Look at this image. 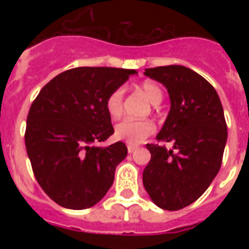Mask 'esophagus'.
<instances>
[{
	"mask_svg": "<svg viewBox=\"0 0 249 249\" xmlns=\"http://www.w3.org/2000/svg\"><path fill=\"white\" fill-rule=\"evenodd\" d=\"M137 150V146H133V144H128V152L129 154H132Z\"/></svg>",
	"mask_w": 249,
	"mask_h": 249,
	"instance_id": "obj_1",
	"label": "esophagus"
}]
</instances>
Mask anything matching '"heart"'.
I'll use <instances>...</instances> for the list:
<instances>
[{
  "label": "heart",
  "mask_w": 249,
  "mask_h": 249,
  "mask_svg": "<svg viewBox=\"0 0 249 249\" xmlns=\"http://www.w3.org/2000/svg\"><path fill=\"white\" fill-rule=\"evenodd\" d=\"M140 90L152 105H159L163 99V91L158 84L146 81L140 86ZM106 109L112 119H119L124 112V97L123 89L113 90L106 99ZM155 132V124L151 120H126L121 121L115 128V137L130 144L142 143L146 138Z\"/></svg>",
  "instance_id": "obj_1"
}]
</instances>
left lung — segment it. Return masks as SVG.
Wrapping results in <instances>:
<instances>
[{
  "label": "left lung",
  "mask_w": 249,
  "mask_h": 249,
  "mask_svg": "<svg viewBox=\"0 0 249 249\" xmlns=\"http://www.w3.org/2000/svg\"><path fill=\"white\" fill-rule=\"evenodd\" d=\"M144 75L169 93L170 111L156 140L173 148L146 144L151 160L143 186L158 207L178 211L197 200L220 170L228 140L224 108L214 88L190 68H147Z\"/></svg>",
  "instance_id": "8db88e82"
}]
</instances>
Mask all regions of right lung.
<instances>
[{
	"instance_id": "obj_1",
	"label": "right lung",
	"mask_w": 249,
	"mask_h": 249,
	"mask_svg": "<svg viewBox=\"0 0 249 249\" xmlns=\"http://www.w3.org/2000/svg\"><path fill=\"white\" fill-rule=\"evenodd\" d=\"M134 73L124 68H72L50 80L33 101L25 148L38 185L56 204L90 208L112 186L128 148L123 142L98 146L113 134L106 99Z\"/></svg>"
}]
</instances>
